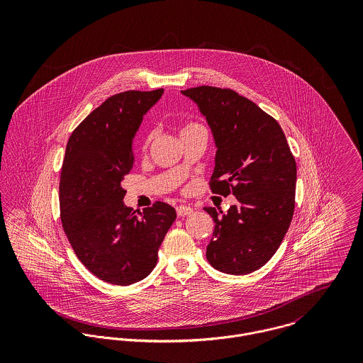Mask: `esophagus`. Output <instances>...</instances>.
<instances>
[{
    "instance_id": "esophagus-1",
    "label": "esophagus",
    "mask_w": 363,
    "mask_h": 363,
    "mask_svg": "<svg viewBox=\"0 0 363 363\" xmlns=\"http://www.w3.org/2000/svg\"><path fill=\"white\" fill-rule=\"evenodd\" d=\"M176 211H177L179 216H189L194 212V209L189 206H180V207L176 208Z\"/></svg>"
}]
</instances>
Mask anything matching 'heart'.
Returning <instances> with one entry per match:
<instances>
[{
  "label": "heart",
  "instance_id": "obj_1",
  "mask_svg": "<svg viewBox=\"0 0 363 363\" xmlns=\"http://www.w3.org/2000/svg\"><path fill=\"white\" fill-rule=\"evenodd\" d=\"M194 125H197V124H189V125H187V127H184L183 130H186V128H190V127H194ZM148 143H150V138H147V140H145V148L148 147Z\"/></svg>",
  "mask_w": 363,
  "mask_h": 363
}]
</instances>
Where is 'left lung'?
<instances>
[{
    "mask_svg": "<svg viewBox=\"0 0 363 363\" xmlns=\"http://www.w3.org/2000/svg\"><path fill=\"white\" fill-rule=\"evenodd\" d=\"M182 95L197 104L213 138L211 190L238 200L228 213L204 208L215 222L207 259L226 274H250L275 255L291 225L295 157L279 124L252 101L213 86Z\"/></svg>",
    "mask_w": 363,
    "mask_h": 363,
    "instance_id": "1",
    "label": "left lung"
}]
</instances>
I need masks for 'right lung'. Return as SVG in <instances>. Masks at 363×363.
<instances>
[{
    "instance_id": "add662e5",
    "label": "right lung",
    "mask_w": 363,
    "mask_h": 363,
    "mask_svg": "<svg viewBox=\"0 0 363 363\" xmlns=\"http://www.w3.org/2000/svg\"><path fill=\"white\" fill-rule=\"evenodd\" d=\"M163 89L108 98L71 134L60 180L64 232L81 262L113 285H131L155 268L176 211L157 201L134 211L121 183L134 163L133 141Z\"/></svg>"
}]
</instances>
